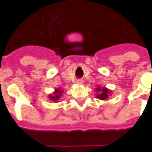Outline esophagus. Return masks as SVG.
<instances>
[{
	"label": "esophagus",
	"mask_w": 152,
	"mask_h": 152,
	"mask_svg": "<svg viewBox=\"0 0 152 152\" xmlns=\"http://www.w3.org/2000/svg\"><path fill=\"white\" fill-rule=\"evenodd\" d=\"M77 83L78 84H81L83 83V80H77Z\"/></svg>",
	"instance_id": "obj_1"
}]
</instances>
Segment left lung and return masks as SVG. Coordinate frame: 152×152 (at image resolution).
<instances>
[{
	"instance_id": "1",
	"label": "left lung",
	"mask_w": 152,
	"mask_h": 152,
	"mask_svg": "<svg viewBox=\"0 0 152 152\" xmlns=\"http://www.w3.org/2000/svg\"><path fill=\"white\" fill-rule=\"evenodd\" d=\"M96 98L99 100H106L109 97V95L111 94L110 90H108L106 88H100V86L96 88Z\"/></svg>"
}]
</instances>
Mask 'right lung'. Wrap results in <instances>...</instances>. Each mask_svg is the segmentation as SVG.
Here are the masks:
<instances>
[{"instance_id": "add662e5", "label": "right lung", "mask_w": 152, "mask_h": 152, "mask_svg": "<svg viewBox=\"0 0 152 152\" xmlns=\"http://www.w3.org/2000/svg\"><path fill=\"white\" fill-rule=\"evenodd\" d=\"M61 96H62V91L58 88V89L55 90V92L53 93V95H49V98H50V100L56 102L57 100H59Z\"/></svg>"}]
</instances>
